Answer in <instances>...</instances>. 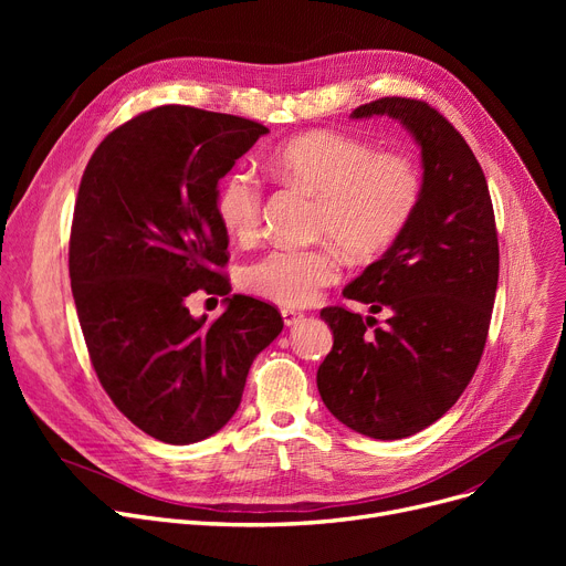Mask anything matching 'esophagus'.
I'll return each instance as SVG.
<instances>
[{
    "mask_svg": "<svg viewBox=\"0 0 566 566\" xmlns=\"http://www.w3.org/2000/svg\"><path fill=\"white\" fill-rule=\"evenodd\" d=\"M282 318H284V325H295V323H301V321L305 318V314L298 312V310L284 307V310H282Z\"/></svg>",
    "mask_w": 566,
    "mask_h": 566,
    "instance_id": "esophagus-1",
    "label": "esophagus"
}]
</instances>
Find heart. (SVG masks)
I'll use <instances>...</instances> for the list:
<instances>
[{"mask_svg":"<svg viewBox=\"0 0 566 566\" xmlns=\"http://www.w3.org/2000/svg\"><path fill=\"white\" fill-rule=\"evenodd\" d=\"M268 167L284 184L316 197L314 233L331 238L350 259L367 261L388 250L408 227L422 199V174L403 154H376L342 133H307L280 146ZM261 184L238 167L218 188L216 213L235 241H252L261 229ZM333 243L280 245L243 268L241 284L261 301L301 307L339 277Z\"/></svg>","mask_w":566,"mask_h":566,"instance_id":"heart-1","label":"heart"}]
</instances>
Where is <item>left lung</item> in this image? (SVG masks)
Masks as SVG:
<instances>
[{
  "label": "left lung",
  "mask_w": 566,
  "mask_h": 566,
  "mask_svg": "<svg viewBox=\"0 0 566 566\" xmlns=\"http://www.w3.org/2000/svg\"><path fill=\"white\" fill-rule=\"evenodd\" d=\"M390 116L422 154V199L408 227L344 298L376 318L325 307L333 350L316 371L323 403L348 429L399 440L440 420L480 365L500 250L486 176L461 133L424 101L378 98L350 118Z\"/></svg>",
  "instance_id": "left-lung-1"
}]
</instances>
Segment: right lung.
Returning a JSON list of instances; mask_svg holds the SVG:
<instances>
[{"mask_svg":"<svg viewBox=\"0 0 566 566\" xmlns=\"http://www.w3.org/2000/svg\"><path fill=\"white\" fill-rule=\"evenodd\" d=\"M268 128L188 105L148 109L112 130L88 160L71 229L69 273L88 358L126 418L156 440L218 433L241 406L280 312L233 293L218 181ZM227 294L213 324L190 292Z\"/></svg>","mask_w":566,"mask_h":566,"instance_id":"obj_1","label":"right lung"}]
</instances>
